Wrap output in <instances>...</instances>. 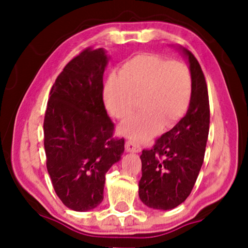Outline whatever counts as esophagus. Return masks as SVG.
Returning a JSON list of instances; mask_svg holds the SVG:
<instances>
[{"label":"esophagus","instance_id":"1","mask_svg":"<svg viewBox=\"0 0 248 248\" xmlns=\"http://www.w3.org/2000/svg\"><path fill=\"white\" fill-rule=\"evenodd\" d=\"M125 149L128 152H140L141 151V147L138 143H135L133 141H126L125 143Z\"/></svg>","mask_w":248,"mask_h":248}]
</instances>
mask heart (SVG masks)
<instances>
[{
	"label": "heart",
	"mask_w": 248,
	"mask_h": 248,
	"mask_svg": "<svg viewBox=\"0 0 248 248\" xmlns=\"http://www.w3.org/2000/svg\"><path fill=\"white\" fill-rule=\"evenodd\" d=\"M193 93V77L185 63L155 54H141L128 60L105 84L107 109L126 120L137 106L141 110L121 128L135 142L145 141L158 130L174 125L186 113Z\"/></svg>",
	"instance_id": "b5f03b06"
}]
</instances>
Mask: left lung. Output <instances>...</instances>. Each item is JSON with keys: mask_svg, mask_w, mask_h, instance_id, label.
Here are the masks:
<instances>
[{"mask_svg": "<svg viewBox=\"0 0 248 248\" xmlns=\"http://www.w3.org/2000/svg\"><path fill=\"white\" fill-rule=\"evenodd\" d=\"M181 49L188 59L193 77L187 113L140 155L139 196L145 205L157 210L174 209L191 194L204 160L209 135L210 106L204 74L195 56L188 49Z\"/></svg>", "mask_w": 248, "mask_h": 248, "instance_id": "left-lung-1", "label": "left lung"}]
</instances>
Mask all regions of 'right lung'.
<instances>
[{"mask_svg": "<svg viewBox=\"0 0 248 248\" xmlns=\"http://www.w3.org/2000/svg\"><path fill=\"white\" fill-rule=\"evenodd\" d=\"M108 57L86 48L56 78L44 118L46 166L54 191L74 211H88L104 200L106 172L124 152L103 100Z\"/></svg>", "mask_w": 248, "mask_h": 248, "instance_id": "1", "label": "right lung"}]
</instances>
